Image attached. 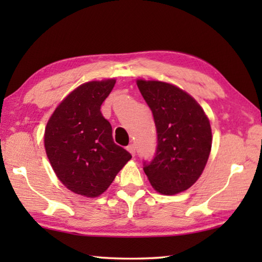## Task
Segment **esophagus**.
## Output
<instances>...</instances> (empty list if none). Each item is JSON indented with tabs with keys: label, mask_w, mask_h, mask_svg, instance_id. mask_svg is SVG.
Returning <instances> with one entry per match:
<instances>
[{
	"label": "esophagus",
	"mask_w": 262,
	"mask_h": 262,
	"mask_svg": "<svg viewBox=\"0 0 262 262\" xmlns=\"http://www.w3.org/2000/svg\"><path fill=\"white\" fill-rule=\"evenodd\" d=\"M127 150H128V151L130 152L132 156H135L136 149H135V145H134V144H129V145H128V147H127Z\"/></svg>",
	"instance_id": "obj_1"
}]
</instances>
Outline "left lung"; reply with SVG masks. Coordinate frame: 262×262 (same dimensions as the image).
I'll return each instance as SVG.
<instances>
[{
  "label": "left lung",
  "instance_id": "obj_1",
  "mask_svg": "<svg viewBox=\"0 0 262 262\" xmlns=\"http://www.w3.org/2000/svg\"><path fill=\"white\" fill-rule=\"evenodd\" d=\"M137 86L151 110L157 148L144 173L161 194L188 189L202 174L211 149L209 119L198 101L170 83L137 79Z\"/></svg>",
  "mask_w": 262,
  "mask_h": 262
}]
</instances>
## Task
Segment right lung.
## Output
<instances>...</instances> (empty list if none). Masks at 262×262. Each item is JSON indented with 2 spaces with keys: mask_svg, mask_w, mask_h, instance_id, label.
Returning a JSON list of instances; mask_svg holds the SVG:
<instances>
[{
  "mask_svg": "<svg viewBox=\"0 0 262 262\" xmlns=\"http://www.w3.org/2000/svg\"><path fill=\"white\" fill-rule=\"evenodd\" d=\"M114 78L84 83L61 101L47 122L43 143L59 180L86 198L103 194L132 155L113 142L100 106Z\"/></svg>",
  "mask_w": 262,
  "mask_h": 262,
  "instance_id": "right-lung-1",
  "label": "right lung"
}]
</instances>
